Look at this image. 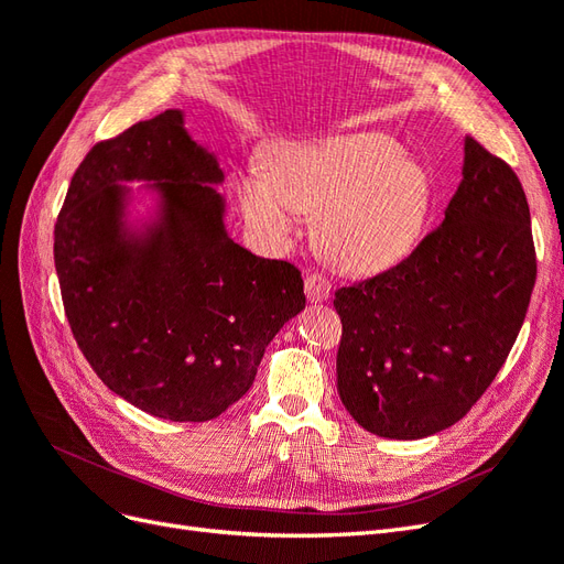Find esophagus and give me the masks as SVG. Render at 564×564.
<instances>
[{
    "label": "esophagus",
    "mask_w": 564,
    "mask_h": 564,
    "mask_svg": "<svg viewBox=\"0 0 564 564\" xmlns=\"http://www.w3.org/2000/svg\"><path fill=\"white\" fill-rule=\"evenodd\" d=\"M329 294H332V282L327 275H322V272H311V275L305 278V296H308L313 303L327 301Z\"/></svg>",
    "instance_id": "1"
}]
</instances>
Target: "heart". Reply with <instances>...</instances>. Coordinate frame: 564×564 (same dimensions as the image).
<instances>
[{"label": "heart", "mask_w": 564, "mask_h": 564, "mask_svg": "<svg viewBox=\"0 0 564 564\" xmlns=\"http://www.w3.org/2000/svg\"><path fill=\"white\" fill-rule=\"evenodd\" d=\"M249 224L270 240L296 228V209L317 214L319 245L360 272L398 263L429 212V178L386 133L336 135L292 145L237 181Z\"/></svg>", "instance_id": "1"}]
</instances>
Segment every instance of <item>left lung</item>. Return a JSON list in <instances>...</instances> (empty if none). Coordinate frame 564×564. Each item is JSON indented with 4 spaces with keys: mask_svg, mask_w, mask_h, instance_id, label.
I'll return each mask as SVG.
<instances>
[{
    "mask_svg": "<svg viewBox=\"0 0 564 564\" xmlns=\"http://www.w3.org/2000/svg\"><path fill=\"white\" fill-rule=\"evenodd\" d=\"M534 282L522 183L468 135L464 178L442 226L398 265L336 289L340 402L381 437L449 429L497 379Z\"/></svg>",
    "mask_w": 564,
    "mask_h": 564,
    "instance_id": "1",
    "label": "left lung"
}]
</instances>
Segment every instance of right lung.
<instances>
[{
	"instance_id": "right-lung-1",
	"label": "right lung",
	"mask_w": 564,
	"mask_h": 564,
	"mask_svg": "<svg viewBox=\"0 0 564 564\" xmlns=\"http://www.w3.org/2000/svg\"><path fill=\"white\" fill-rule=\"evenodd\" d=\"M124 180L161 195L145 234L123 224ZM224 181L181 110L96 143L54 230L65 317L91 369L119 398L166 421H209L251 388L265 346L305 308L301 270L226 232Z\"/></svg>"
}]
</instances>
